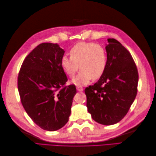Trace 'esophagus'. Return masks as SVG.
Here are the masks:
<instances>
[{
    "mask_svg": "<svg viewBox=\"0 0 156 156\" xmlns=\"http://www.w3.org/2000/svg\"><path fill=\"white\" fill-rule=\"evenodd\" d=\"M76 90H77L78 92H82L84 89L81 87V86H78V87H76Z\"/></svg>",
    "mask_w": 156,
    "mask_h": 156,
    "instance_id": "1",
    "label": "esophagus"
}]
</instances>
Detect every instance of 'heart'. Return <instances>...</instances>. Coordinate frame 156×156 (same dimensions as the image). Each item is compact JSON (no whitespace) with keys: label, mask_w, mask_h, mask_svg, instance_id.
Listing matches in <instances>:
<instances>
[{"label":"heart","mask_w":156,"mask_h":156,"mask_svg":"<svg viewBox=\"0 0 156 156\" xmlns=\"http://www.w3.org/2000/svg\"><path fill=\"white\" fill-rule=\"evenodd\" d=\"M70 58L64 56L61 59L63 70L69 77H73L79 69L81 71L72 79V84L87 85L92 78L97 80L103 75L107 65V54L105 48L92 42H80L69 51Z\"/></svg>","instance_id":"heart-1"}]
</instances>
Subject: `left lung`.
Wrapping results in <instances>:
<instances>
[{
    "label": "left lung",
    "mask_w": 156,
    "mask_h": 156,
    "mask_svg": "<svg viewBox=\"0 0 156 156\" xmlns=\"http://www.w3.org/2000/svg\"><path fill=\"white\" fill-rule=\"evenodd\" d=\"M106 45L107 65L97 82L85 89L87 107L93 120L117 123L127 113L137 92L138 72L130 53L115 39Z\"/></svg>",
    "instance_id": "obj_1"
}]
</instances>
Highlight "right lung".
Instances as JSON below:
<instances>
[{
    "label": "right lung",
    "mask_w": 156,
    "mask_h": 156,
    "mask_svg": "<svg viewBox=\"0 0 156 156\" xmlns=\"http://www.w3.org/2000/svg\"><path fill=\"white\" fill-rule=\"evenodd\" d=\"M64 53L58 44H39L25 58L18 76L23 108L46 131L58 130L67 123L76 94L74 85L62 88L68 80L61 66Z\"/></svg>",
    "instance_id": "right-lung-1"
}]
</instances>
